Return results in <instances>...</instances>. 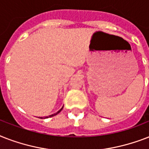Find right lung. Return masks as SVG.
Wrapping results in <instances>:
<instances>
[{
	"instance_id": "add662e5",
	"label": "right lung",
	"mask_w": 149,
	"mask_h": 149,
	"mask_svg": "<svg viewBox=\"0 0 149 149\" xmlns=\"http://www.w3.org/2000/svg\"><path fill=\"white\" fill-rule=\"evenodd\" d=\"M63 107H62V108H61V109H60V110H59V111H57V112H56V113H53V114H51V115H49V116H48V117H45V118H52V117H53V116L56 115V114H58V113H59V112H60V111H62V110H63Z\"/></svg>"
}]
</instances>
